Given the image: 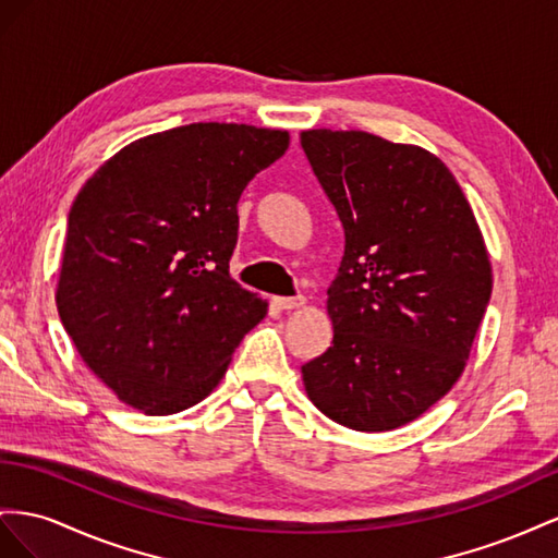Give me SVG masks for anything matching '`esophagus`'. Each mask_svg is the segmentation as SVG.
<instances>
[{"mask_svg":"<svg viewBox=\"0 0 558 558\" xmlns=\"http://www.w3.org/2000/svg\"><path fill=\"white\" fill-rule=\"evenodd\" d=\"M274 304L280 311H294V308H301L306 304V296H301V294H296V296H276Z\"/></svg>","mask_w":558,"mask_h":558,"instance_id":"34e87169","label":"esophagus"}]
</instances>
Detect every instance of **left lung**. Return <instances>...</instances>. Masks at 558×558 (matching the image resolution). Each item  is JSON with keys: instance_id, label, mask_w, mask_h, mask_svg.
<instances>
[{"instance_id": "1", "label": "left lung", "mask_w": 558, "mask_h": 558, "mask_svg": "<svg viewBox=\"0 0 558 558\" xmlns=\"http://www.w3.org/2000/svg\"><path fill=\"white\" fill-rule=\"evenodd\" d=\"M301 147L345 245L327 290L333 341L301 367L333 423L384 433L447 395L490 299V262L451 170L364 131H304Z\"/></svg>"}]
</instances>
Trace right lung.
<instances>
[{
	"instance_id": "obj_1",
	"label": "right lung",
	"mask_w": 558,
	"mask_h": 558,
	"mask_svg": "<svg viewBox=\"0 0 558 558\" xmlns=\"http://www.w3.org/2000/svg\"><path fill=\"white\" fill-rule=\"evenodd\" d=\"M284 131L189 123L123 147L78 191L56 292L78 355L149 416L198 404L264 320L229 262L238 198L288 151Z\"/></svg>"
}]
</instances>
